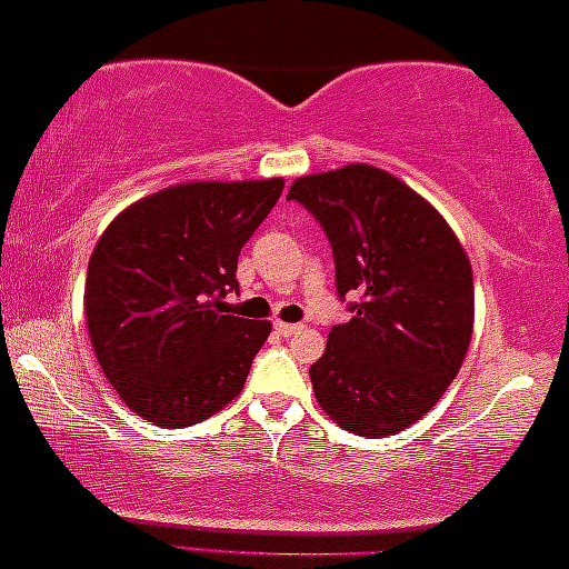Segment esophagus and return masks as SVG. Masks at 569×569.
I'll list each match as a JSON object with an SVG mask.
<instances>
[{"mask_svg":"<svg viewBox=\"0 0 569 569\" xmlns=\"http://www.w3.org/2000/svg\"><path fill=\"white\" fill-rule=\"evenodd\" d=\"M274 329L282 333V337H292V333H298L302 326L300 323H284V321H274Z\"/></svg>","mask_w":569,"mask_h":569,"instance_id":"obj_1","label":"esophagus"}]
</instances>
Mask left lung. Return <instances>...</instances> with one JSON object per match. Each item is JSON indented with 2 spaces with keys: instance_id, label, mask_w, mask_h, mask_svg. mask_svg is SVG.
Masks as SVG:
<instances>
[{
  "instance_id": "1",
  "label": "left lung",
  "mask_w": 569,
  "mask_h": 569,
  "mask_svg": "<svg viewBox=\"0 0 569 569\" xmlns=\"http://www.w3.org/2000/svg\"><path fill=\"white\" fill-rule=\"evenodd\" d=\"M287 199L323 224L341 298L362 295L310 368L316 401L360 438L407 430L469 352L473 274L461 240L430 201L368 162L302 176Z\"/></svg>"
}]
</instances>
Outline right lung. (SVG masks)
Returning <instances> with one entry per match:
<instances>
[{"mask_svg":"<svg viewBox=\"0 0 569 569\" xmlns=\"http://www.w3.org/2000/svg\"><path fill=\"white\" fill-rule=\"evenodd\" d=\"M282 178L189 181L134 201L98 238L84 321L100 370L147 422L181 430L243 391L269 321L230 316L238 256Z\"/></svg>","mask_w":569,"mask_h":569,"instance_id":"1","label":"right lung"}]
</instances>
